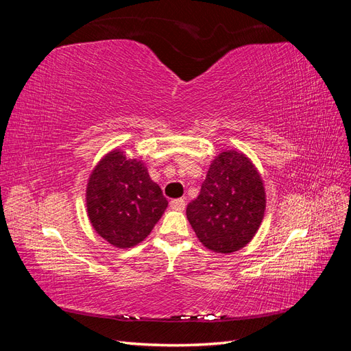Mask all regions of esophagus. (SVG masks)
<instances>
[{
    "label": "esophagus",
    "instance_id": "34e87169",
    "mask_svg": "<svg viewBox=\"0 0 351 351\" xmlns=\"http://www.w3.org/2000/svg\"><path fill=\"white\" fill-rule=\"evenodd\" d=\"M169 206H171L173 209H177V210H183L184 206H186V200L184 199H173L171 202H169Z\"/></svg>",
    "mask_w": 351,
    "mask_h": 351
}]
</instances>
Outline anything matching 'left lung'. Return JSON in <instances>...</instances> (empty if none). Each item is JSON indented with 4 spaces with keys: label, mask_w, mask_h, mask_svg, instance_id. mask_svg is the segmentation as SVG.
Masks as SVG:
<instances>
[{
    "label": "left lung",
    "mask_w": 351,
    "mask_h": 351,
    "mask_svg": "<svg viewBox=\"0 0 351 351\" xmlns=\"http://www.w3.org/2000/svg\"><path fill=\"white\" fill-rule=\"evenodd\" d=\"M258 169L237 151H226L212 161L199 196L186 209L187 219L205 247L232 253L256 234L265 205Z\"/></svg>",
    "instance_id": "8db88e82"
}]
</instances>
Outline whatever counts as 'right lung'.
Listing matches in <instances>:
<instances>
[{"instance_id":"obj_1","label":"right lung","mask_w":351,"mask_h":351,"mask_svg":"<svg viewBox=\"0 0 351 351\" xmlns=\"http://www.w3.org/2000/svg\"><path fill=\"white\" fill-rule=\"evenodd\" d=\"M86 206L95 231L112 246L125 249L149 236L168 200L142 161L112 151L90 174Z\"/></svg>"}]
</instances>
